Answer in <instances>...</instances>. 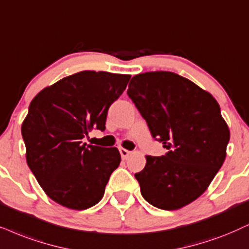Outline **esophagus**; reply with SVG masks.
Listing matches in <instances>:
<instances>
[{"instance_id": "34e87169", "label": "esophagus", "mask_w": 249, "mask_h": 249, "mask_svg": "<svg viewBox=\"0 0 249 249\" xmlns=\"http://www.w3.org/2000/svg\"><path fill=\"white\" fill-rule=\"evenodd\" d=\"M119 153H121V155H122V157H123V159H124V160L127 159V156L131 154L130 150L125 149V148H119Z\"/></svg>"}]
</instances>
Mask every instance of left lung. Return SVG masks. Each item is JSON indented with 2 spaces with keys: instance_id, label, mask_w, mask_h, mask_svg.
<instances>
[{
  "instance_id": "left-lung-1",
  "label": "left lung",
  "mask_w": 249,
  "mask_h": 249,
  "mask_svg": "<svg viewBox=\"0 0 249 249\" xmlns=\"http://www.w3.org/2000/svg\"><path fill=\"white\" fill-rule=\"evenodd\" d=\"M127 95L168 149L163 156L147 155L146 166L134 175L141 195L163 210L187 206L224 163L230 130L219 105L193 81L168 71L134 75Z\"/></svg>"
}]
</instances>
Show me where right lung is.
Instances as JSON below:
<instances>
[{"mask_svg": "<svg viewBox=\"0 0 249 249\" xmlns=\"http://www.w3.org/2000/svg\"><path fill=\"white\" fill-rule=\"evenodd\" d=\"M130 74L81 71L43 88L21 125L28 168L52 200L73 210L95 206L121 163L116 147L83 143L94 128L105 131L109 107Z\"/></svg>", "mask_w": 249, "mask_h": 249, "instance_id": "obj_1", "label": "right lung"}]
</instances>
